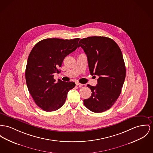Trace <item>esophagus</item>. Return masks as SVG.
Instances as JSON below:
<instances>
[{"label": "esophagus", "instance_id": "34e87169", "mask_svg": "<svg viewBox=\"0 0 153 153\" xmlns=\"http://www.w3.org/2000/svg\"><path fill=\"white\" fill-rule=\"evenodd\" d=\"M75 84H76V86H81L83 85V84L80 83H79V82H76V83H75Z\"/></svg>", "mask_w": 153, "mask_h": 153}]
</instances>
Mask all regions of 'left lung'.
Returning a JSON list of instances; mask_svg holds the SVG:
<instances>
[{"label":"left lung","mask_w":153,"mask_h":153,"mask_svg":"<svg viewBox=\"0 0 153 153\" xmlns=\"http://www.w3.org/2000/svg\"><path fill=\"white\" fill-rule=\"evenodd\" d=\"M80 46L87 56L91 74L99 76L96 86L87 85L92 95L83 104L92 112H104L112 107L121 93L126 76L122 52L115 41L105 36L82 39Z\"/></svg>","instance_id":"1"}]
</instances>
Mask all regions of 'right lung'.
Segmentation results:
<instances>
[{
	"mask_svg": "<svg viewBox=\"0 0 153 153\" xmlns=\"http://www.w3.org/2000/svg\"><path fill=\"white\" fill-rule=\"evenodd\" d=\"M79 38H48L38 42L28 56L25 70L28 89L36 105L44 111L59 109L67 93L75 86L73 82H56L54 74L59 73L64 58L78 48Z\"/></svg>",
	"mask_w": 153,
	"mask_h": 153,
	"instance_id": "add662e5",
	"label": "right lung"
}]
</instances>
